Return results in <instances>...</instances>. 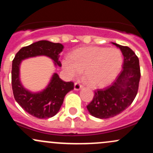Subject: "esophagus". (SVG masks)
<instances>
[{"label": "esophagus", "instance_id": "1", "mask_svg": "<svg viewBox=\"0 0 153 153\" xmlns=\"http://www.w3.org/2000/svg\"><path fill=\"white\" fill-rule=\"evenodd\" d=\"M82 87H83V86L78 82L75 83V85H74V89H75V90H79V89H81Z\"/></svg>", "mask_w": 153, "mask_h": 153}]
</instances>
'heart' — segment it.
<instances>
[{"instance_id": "heart-1", "label": "heart", "mask_w": 153, "mask_h": 153, "mask_svg": "<svg viewBox=\"0 0 153 153\" xmlns=\"http://www.w3.org/2000/svg\"><path fill=\"white\" fill-rule=\"evenodd\" d=\"M123 57L116 48L90 47L74 51L71 59L65 58L62 66L70 78H76L84 71L86 82L94 87L110 84L121 71Z\"/></svg>"}]
</instances>
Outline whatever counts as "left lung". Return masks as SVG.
Returning <instances> with one entry per match:
<instances>
[{"label":"left lung","mask_w":153,"mask_h":153,"mask_svg":"<svg viewBox=\"0 0 153 153\" xmlns=\"http://www.w3.org/2000/svg\"><path fill=\"white\" fill-rule=\"evenodd\" d=\"M112 44L124 55L123 70L112 85L97 89L92 101L86 106L92 116L101 119L115 116L131 105L138 93L141 78L139 60L135 52L128 47Z\"/></svg>","instance_id":"8db88e82"}]
</instances>
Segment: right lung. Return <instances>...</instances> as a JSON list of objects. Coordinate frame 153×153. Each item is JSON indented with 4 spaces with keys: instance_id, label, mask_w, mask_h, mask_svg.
Listing matches in <instances>:
<instances>
[{
    "instance_id": "1",
    "label": "right lung",
    "mask_w": 153,
    "mask_h": 153,
    "mask_svg": "<svg viewBox=\"0 0 153 153\" xmlns=\"http://www.w3.org/2000/svg\"><path fill=\"white\" fill-rule=\"evenodd\" d=\"M64 49L59 43L39 41L21 48L12 61V86L15 101L24 110L38 118H49L56 115L61 109L65 95L74 89L73 82H65L54 73L47 87L33 92L26 89L20 79V66L23 60L37 56H47L53 61L55 66L61 67L58 60Z\"/></svg>"
}]
</instances>
